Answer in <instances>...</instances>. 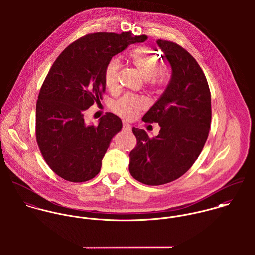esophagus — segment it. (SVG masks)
I'll return each instance as SVG.
<instances>
[{
  "instance_id": "34e87169",
  "label": "esophagus",
  "mask_w": 255,
  "mask_h": 255,
  "mask_svg": "<svg viewBox=\"0 0 255 255\" xmlns=\"http://www.w3.org/2000/svg\"><path fill=\"white\" fill-rule=\"evenodd\" d=\"M123 130L127 131V132H130L131 131V126L128 123L124 122V124H123Z\"/></svg>"
}]
</instances>
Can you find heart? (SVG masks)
Listing matches in <instances>:
<instances>
[{"mask_svg": "<svg viewBox=\"0 0 255 255\" xmlns=\"http://www.w3.org/2000/svg\"><path fill=\"white\" fill-rule=\"evenodd\" d=\"M132 64L147 79V82L154 89L162 87L167 79L168 73L160 69L161 62L156 54L148 47L140 46L133 49L129 55ZM121 68V62L118 58L111 59L106 65L104 78L107 87L113 89L117 86L118 73ZM147 106L145 98L130 94H126L113 103V111L119 116L127 119H132L138 111L144 109Z\"/></svg>", "mask_w": 255, "mask_h": 255, "instance_id": "1", "label": "heart"}]
</instances>
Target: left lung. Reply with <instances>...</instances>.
<instances>
[{"instance_id": "8db88e82", "label": "left lung", "mask_w": 255, "mask_h": 255, "mask_svg": "<svg viewBox=\"0 0 255 255\" xmlns=\"http://www.w3.org/2000/svg\"><path fill=\"white\" fill-rule=\"evenodd\" d=\"M172 69L171 79L142 120L158 123L159 134L149 138L132 128L137 139L129 154V173L138 182L160 185L173 182L193 165L205 144L211 123V94L201 68L178 44L157 40Z\"/></svg>"}]
</instances>
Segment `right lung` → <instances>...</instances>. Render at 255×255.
<instances>
[{
    "mask_svg": "<svg viewBox=\"0 0 255 255\" xmlns=\"http://www.w3.org/2000/svg\"><path fill=\"white\" fill-rule=\"evenodd\" d=\"M146 39L130 32L88 34L69 45L50 69L37 100L36 140L48 166L64 180L86 182L100 172L122 120L107 113L95 126L85 123L83 113L101 99L110 60Z\"/></svg>",
    "mask_w": 255,
    "mask_h": 255,
    "instance_id": "obj_1",
    "label": "right lung"
}]
</instances>
